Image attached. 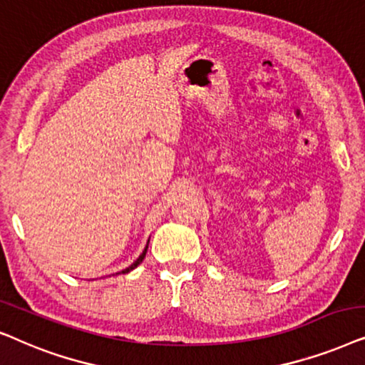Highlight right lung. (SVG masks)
Wrapping results in <instances>:
<instances>
[{
  "label": "right lung",
  "mask_w": 365,
  "mask_h": 365,
  "mask_svg": "<svg viewBox=\"0 0 365 365\" xmlns=\"http://www.w3.org/2000/svg\"><path fill=\"white\" fill-rule=\"evenodd\" d=\"M147 249H148V244H147V247H145L143 254H142V255H140V257H138V259H137V260H135V262H133V264L128 267V269L121 270V274H128V272H130V270H133V269H135V267H137V265H140V264H142V262H143V259H145V254H147Z\"/></svg>",
  "instance_id": "1"
}]
</instances>
